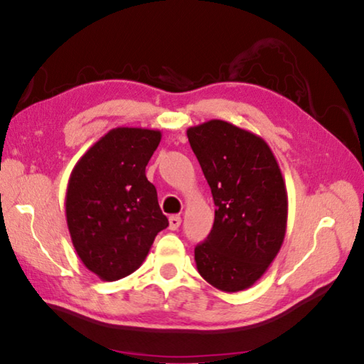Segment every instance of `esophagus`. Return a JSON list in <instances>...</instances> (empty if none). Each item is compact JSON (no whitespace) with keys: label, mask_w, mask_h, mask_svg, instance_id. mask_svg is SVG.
<instances>
[{"label":"esophagus","mask_w":364,"mask_h":364,"mask_svg":"<svg viewBox=\"0 0 364 364\" xmlns=\"http://www.w3.org/2000/svg\"><path fill=\"white\" fill-rule=\"evenodd\" d=\"M168 228L171 231H175V230H178V228H180V225H181V218L178 217V215H171V217L168 218Z\"/></svg>","instance_id":"1"}]
</instances>
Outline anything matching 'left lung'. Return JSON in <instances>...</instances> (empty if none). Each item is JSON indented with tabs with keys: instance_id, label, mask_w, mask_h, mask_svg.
I'll use <instances>...</instances> for the list:
<instances>
[{
	"instance_id": "obj_1",
	"label": "left lung",
	"mask_w": 364,
	"mask_h": 364,
	"mask_svg": "<svg viewBox=\"0 0 364 364\" xmlns=\"http://www.w3.org/2000/svg\"><path fill=\"white\" fill-rule=\"evenodd\" d=\"M188 139L217 205L210 234L194 249L197 271L220 291H244L264 274L286 236L278 160L264 139L225 120L188 128Z\"/></svg>"
}]
</instances>
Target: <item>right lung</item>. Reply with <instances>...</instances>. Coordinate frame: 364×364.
<instances>
[{
    "label": "right lung",
    "instance_id": "right-lung-1",
    "mask_svg": "<svg viewBox=\"0 0 364 364\" xmlns=\"http://www.w3.org/2000/svg\"><path fill=\"white\" fill-rule=\"evenodd\" d=\"M159 130L119 127L95 143L73 167L65 194L67 226L80 260L102 281L136 271L168 226L146 165Z\"/></svg>",
    "mask_w": 364,
    "mask_h": 364
}]
</instances>
